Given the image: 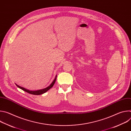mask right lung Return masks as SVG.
<instances>
[{
    "instance_id": "add662e5",
    "label": "right lung",
    "mask_w": 131,
    "mask_h": 131,
    "mask_svg": "<svg viewBox=\"0 0 131 131\" xmlns=\"http://www.w3.org/2000/svg\"><path fill=\"white\" fill-rule=\"evenodd\" d=\"M57 76H56L55 79H54V80L53 81V82L51 83V84L48 86V87L45 88V89H41V90H37V91H30V90H27V89H26L22 86H20L19 85H18L17 84H15L20 89H22V90L29 93V94H33V95H41V94H43V93H46V92H47L49 89H50L53 86V85L54 84L55 82V81H56V79H57Z\"/></svg>"
}]
</instances>
